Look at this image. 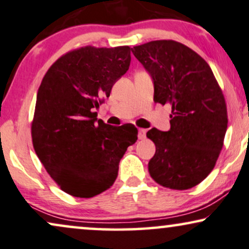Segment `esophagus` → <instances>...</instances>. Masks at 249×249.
<instances>
[{
  "mask_svg": "<svg viewBox=\"0 0 249 249\" xmlns=\"http://www.w3.org/2000/svg\"><path fill=\"white\" fill-rule=\"evenodd\" d=\"M146 136V129H143V128H140L139 129V139L144 140Z\"/></svg>",
  "mask_w": 249,
  "mask_h": 249,
  "instance_id": "esophagus-1",
  "label": "esophagus"
}]
</instances>
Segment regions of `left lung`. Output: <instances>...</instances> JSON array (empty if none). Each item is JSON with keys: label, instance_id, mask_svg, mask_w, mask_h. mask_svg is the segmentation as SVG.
Instances as JSON below:
<instances>
[{"label": "left lung", "instance_id": "8db88e82", "mask_svg": "<svg viewBox=\"0 0 249 249\" xmlns=\"http://www.w3.org/2000/svg\"><path fill=\"white\" fill-rule=\"evenodd\" d=\"M131 52L150 73L161 105L171 104V128L150 129L155 143L149 173L156 182L185 190L210 174L223 148L228 110L213 72L197 53L174 40H156Z\"/></svg>", "mask_w": 249, "mask_h": 249}]
</instances>
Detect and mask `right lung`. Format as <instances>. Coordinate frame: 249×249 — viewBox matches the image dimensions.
Returning <instances> with one entry per match:
<instances>
[{"label": "right lung", "mask_w": 249, "mask_h": 249, "mask_svg": "<svg viewBox=\"0 0 249 249\" xmlns=\"http://www.w3.org/2000/svg\"><path fill=\"white\" fill-rule=\"evenodd\" d=\"M130 47L78 48L52 64L40 84L31 127L35 151L60 188L75 197L105 192L137 140L133 124L113 127L97 112L130 66Z\"/></svg>", "instance_id": "1"}]
</instances>
